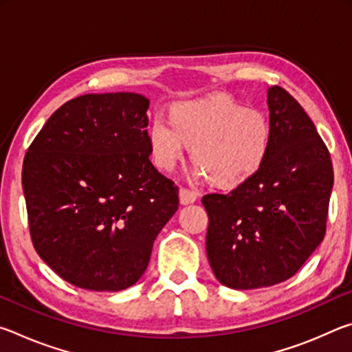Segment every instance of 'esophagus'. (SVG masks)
<instances>
[{"instance_id": "1", "label": "esophagus", "mask_w": 352, "mask_h": 352, "mask_svg": "<svg viewBox=\"0 0 352 352\" xmlns=\"http://www.w3.org/2000/svg\"><path fill=\"white\" fill-rule=\"evenodd\" d=\"M199 194L195 192L192 189H188V188H182L180 189V204L182 205H189V204H194L195 200H197Z\"/></svg>"}]
</instances>
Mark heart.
I'll use <instances>...</instances> for the list:
<instances>
[{
    "mask_svg": "<svg viewBox=\"0 0 352 352\" xmlns=\"http://www.w3.org/2000/svg\"><path fill=\"white\" fill-rule=\"evenodd\" d=\"M152 158L162 169H174L186 144L200 175L222 188L250 180L269 157L270 121L261 110L231 99H200L178 104L170 119L155 116L147 132Z\"/></svg>",
    "mask_w": 352,
    "mask_h": 352,
    "instance_id": "obj_1",
    "label": "heart"
}]
</instances>
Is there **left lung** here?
Listing matches in <instances>:
<instances>
[{"mask_svg": "<svg viewBox=\"0 0 352 352\" xmlns=\"http://www.w3.org/2000/svg\"><path fill=\"white\" fill-rule=\"evenodd\" d=\"M272 146L256 174L201 199L206 254L226 287H269L295 275L326 234L331 155L311 118L281 87L269 90Z\"/></svg>", "mask_w": 352, "mask_h": 352, "instance_id": "8db88e82", "label": "left lung"}]
</instances>
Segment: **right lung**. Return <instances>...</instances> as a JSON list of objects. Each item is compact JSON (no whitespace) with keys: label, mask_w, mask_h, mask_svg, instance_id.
Returning a JSON list of instances; mask_svg holds the SVG:
<instances>
[{"label":"right lung","mask_w":352,"mask_h":352,"mask_svg":"<svg viewBox=\"0 0 352 352\" xmlns=\"http://www.w3.org/2000/svg\"><path fill=\"white\" fill-rule=\"evenodd\" d=\"M147 109L136 93L83 94L52 113L25 155L34 248L77 287L133 285L178 210V186L148 160Z\"/></svg>","instance_id":"obj_1"}]
</instances>
